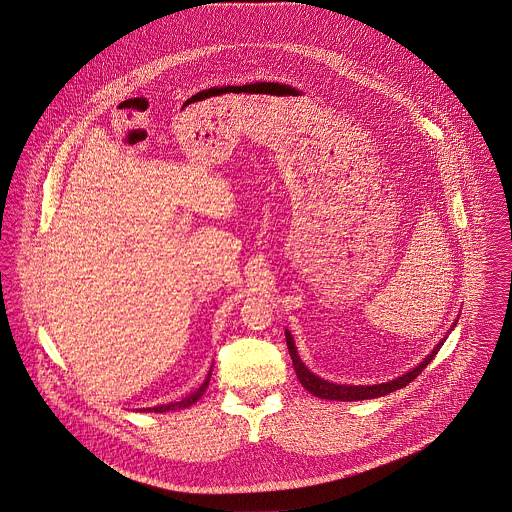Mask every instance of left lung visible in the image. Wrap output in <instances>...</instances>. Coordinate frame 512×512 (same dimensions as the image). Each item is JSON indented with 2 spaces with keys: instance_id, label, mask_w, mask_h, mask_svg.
I'll use <instances>...</instances> for the list:
<instances>
[{
  "instance_id": "1",
  "label": "left lung",
  "mask_w": 512,
  "mask_h": 512,
  "mask_svg": "<svg viewBox=\"0 0 512 512\" xmlns=\"http://www.w3.org/2000/svg\"><path fill=\"white\" fill-rule=\"evenodd\" d=\"M459 320V318H457ZM457 320L453 322V326L449 330L455 328ZM285 336H287V348H289V354H291V360H293V366H295V372H297V378L299 382L305 386V390L310 392L312 396L320 398V400H336V402H358V400H374V398H382V396H388L396 390H402L406 388L409 382H413L421 370L433 360V356L437 354V350L443 346V342L447 340V334L433 346V350L417 364L413 366L411 370H408L406 374L390 380V382H382V384H372V386H352V384H332L316 374H312L305 366V362L301 360L299 352H297V346H295V340H293V334L289 330H285Z\"/></svg>"
}]
</instances>
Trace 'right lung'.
<instances>
[{
	"mask_svg": "<svg viewBox=\"0 0 512 512\" xmlns=\"http://www.w3.org/2000/svg\"><path fill=\"white\" fill-rule=\"evenodd\" d=\"M209 378H211V370L207 372V376H205L204 384L196 390V392H192L190 396H186V398H182L180 402H170V404H162V406H154V408H144L140 409V411H154V413H164V411H176V409H184L190 408V406H194L202 396H204L205 390H207V386H209Z\"/></svg>",
	"mask_w": 512,
	"mask_h": 512,
	"instance_id": "1",
	"label": "right lung"
}]
</instances>
